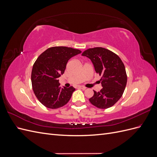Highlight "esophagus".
<instances>
[{
  "mask_svg": "<svg viewBox=\"0 0 157 157\" xmlns=\"http://www.w3.org/2000/svg\"><path fill=\"white\" fill-rule=\"evenodd\" d=\"M78 88L82 89V90H86V87L82 86H78Z\"/></svg>",
  "mask_w": 157,
  "mask_h": 157,
  "instance_id": "1",
  "label": "esophagus"
}]
</instances>
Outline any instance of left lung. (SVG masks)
<instances>
[{
	"mask_svg": "<svg viewBox=\"0 0 157 157\" xmlns=\"http://www.w3.org/2000/svg\"><path fill=\"white\" fill-rule=\"evenodd\" d=\"M82 56L91 60L96 72L101 76L103 88L99 92L94 91L90 102L99 109L112 107L122 97L126 86L127 75L124 63L117 54L101 47L88 49Z\"/></svg>",
	"mask_w": 157,
	"mask_h": 157,
	"instance_id": "8db88e82",
	"label": "left lung"
}]
</instances>
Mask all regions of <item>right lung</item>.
Segmentation results:
<instances>
[{
	"label": "right lung",
	"instance_id": "1",
	"mask_svg": "<svg viewBox=\"0 0 157 157\" xmlns=\"http://www.w3.org/2000/svg\"><path fill=\"white\" fill-rule=\"evenodd\" d=\"M81 51L65 46L52 47L42 53L33 66V92L45 107L58 109L67 104L75 90L73 86L61 87L58 78L64 73L68 61Z\"/></svg>",
	"mask_w": 157,
	"mask_h": 157
}]
</instances>
